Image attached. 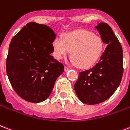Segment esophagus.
Returning <instances> with one entry per match:
<instances>
[{
    "label": "esophagus",
    "mask_w": 130,
    "mask_h": 130,
    "mask_svg": "<svg viewBox=\"0 0 130 130\" xmlns=\"http://www.w3.org/2000/svg\"><path fill=\"white\" fill-rule=\"evenodd\" d=\"M69 68L68 67H67V66H65V72H67V71H69Z\"/></svg>",
    "instance_id": "1"
}]
</instances>
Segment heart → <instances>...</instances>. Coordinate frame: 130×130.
<instances>
[{"label": "heart", "instance_id": "b5f03b06", "mask_svg": "<svg viewBox=\"0 0 130 130\" xmlns=\"http://www.w3.org/2000/svg\"><path fill=\"white\" fill-rule=\"evenodd\" d=\"M52 47L54 56L60 60L71 51L72 62L80 68L93 66L100 58L104 42L100 37L86 30L65 33L63 39L56 37Z\"/></svg>", "mask_w": 130, "mask_h": 130}]
</instances>
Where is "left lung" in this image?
<instances>
[{
  "mask_svg": "<svg viewBox=\"0 0 130 130\" xmlns=\"http://www.w3.org/2000/svg\"><path fill=\"white\" fill-rule=\"evenodd\" d=\"M106 44L100 60L93 67L80 72L74 89L79 100L98 104L110 98L120 85L123 74V50L120 42L106 23L95 26Z\"/></svg>",
  "mask_w": 130,
  "mask_h": 130,
  "instance_id": "obj_1",
  "label": "left lung"
}]
</instances>
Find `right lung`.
I'll list each match as a JSON object with an SVG mask.
<instances>
[{
	"label": "right lung",
	"mask_w": 130,
	"mask_h": 130,
	"mask_svg": "<svg viewBox=\"0 0 130 130\" xmlns=\"http://www.w3.org/2000/svg\"><path fill=\"white\" fill-rule=\"evenodd\" d=\"M56 35L44 24L29 22L11 39L6 69L13 89L24 100L41 102L50 96L64 66L53 58Z\"/></svg>",
	"instance_id": "add662e5"
}]
</instances>
